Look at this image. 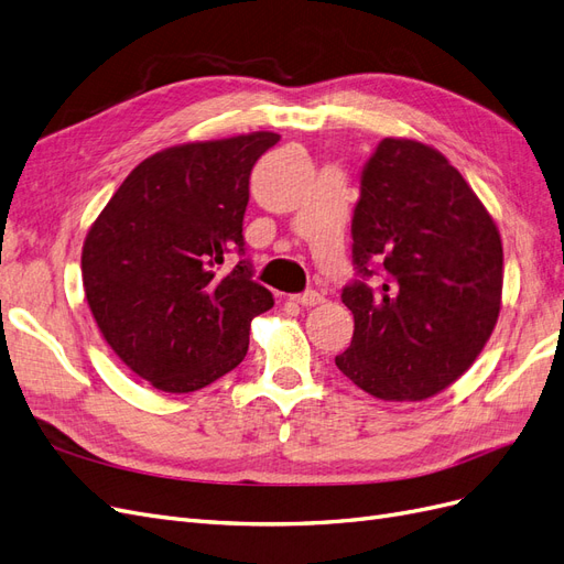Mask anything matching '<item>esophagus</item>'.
Wrapping results in <instances>:
<instances>
[{"instance_id":"esophagus-1","label":"esophagus","mask_w":564,"mask_h":564,"mask_svg":"<svg viewBox=\"0 0 564 564\" xmlns=\"http://www.w3.org/2000/svg\"><path fill=\"white\" fill-rule=\"evenodd\" d=\"M294 301L301 303V305H305V308H313V305H319V303L324 301V296H322L319 292H315V289H308V292L296 294Z\"/></svg>"}]
</instances>
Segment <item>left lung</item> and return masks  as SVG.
<instances>
[{
  "instance_id": "1",
  "label": "left lung",
  "mask_w": 564,
  "mask_h": 564,
  "mask_svg": "<svg viewBox=\"0 0 564 564\" xmlns=\"http://www.w3.org/2000/svg\"><path fill=\"white\" fill-rule=\"evenodd\" d=\"M355 317L336 367L379 400H425L485 348L497 324L503 249L470 185L437 150L383 139L352 209Z\"/></svg>"
}]
</instances>
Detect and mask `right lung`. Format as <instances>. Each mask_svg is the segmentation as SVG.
Masks as SVG:
<instances>
[{"instance_id":"1","label":"right lung","mask_w":564,"mask_h":564,"mask_svg":"<svg viewBox=\"0 0 564 564\" xmlns=\"http://www.w3.org/2000/svg\"><path fill=\"white\" fill-rule=\"evenodd\" d=\"M278 133L187 143L141 162L82 251L89 308L110 348L164 392H193L245 360L272 294L245 259L251 169ZM241 261L220 273L225 253Z\"/></svg>"}]
</instances>
